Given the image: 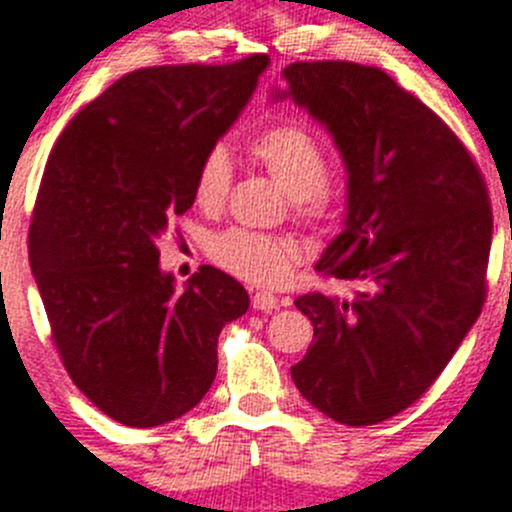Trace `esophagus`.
<instances>
[{
  "instance_id": "34e87169",
  "label": "esophagus",
  "mask_w": 512,
  "mask_h": 512,
  "mask_svg": "<svg viewBox=\"0 0 512 512\" xmlns=\"http://www.w3.org/2000/svg\"><path fill=\"white\" fill-rule=\"evenodd\" d=\"M252 307L260 312H272L280 307V300H277L272 292H255V295H252Z\"/></svg>"
}]
</instances>
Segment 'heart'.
Here are the masks:
<instances>
[{
    "label": "heart",
    "mask_w": 512,
    "mask_h": 512,
    "mask_svg": "<svg viewBox=\"0 0 512 512\" xmlns=\"http://www.w3.org/2000/svg\"><path fill=\"white\" fill-rule=\"evenodd\" d=\"M252 160L287 192L297 215L307 222H327L340 205V187L325 175L327 152L307 127L297 122L272 124L247 145ZM232 165L225 150L215 147L200 160L192 195L202 210H220L230 197ZM210 257L232 275L252 285H280L297 262L295 242L262 232L232 227L210 242Z\"/></svg>",
    "instance_id": "heart-1"
}]
</instances>
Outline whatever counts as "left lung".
<instances>
[{"label":"left lung","instance_id":"obj_1","mask_svg":"<svg viewBox=\"0 0 512 512\" xmlns=\"http://www.w3.org/2000/svg\"><path fill=\"white\" fill-rule=\"evenodd\" d=\"M282 77L345 160V230L315 270L352 285L295 300L315 342L292 380L327 418L375 425L428 393L483 310L488 187L460 137L380 67L292 62Z\"/></svg>","mask_w":512,"mask_h":512}]
</instances>
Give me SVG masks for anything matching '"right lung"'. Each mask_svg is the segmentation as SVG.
<instances>
[{"instance_id": "right-lung-1", "label": "right lung", "mask_w": 512, "mask_h": 512, "mask_svg": "<svg viewBox=\"0 0 512 512\" xmlns=\"http://www.w3.org/2000/svg\"><path fill=\"white\" fill-rule=\"evenodd\" d=\"M267 54L167 64L119 77L49 152L29 265L72 382L112 420L155 428L195 408L217 375V337L250 307L202 265L185 292L160 270L157 237L195 202L202 157L232 127Z\"/></svg>"}]
</instances>
